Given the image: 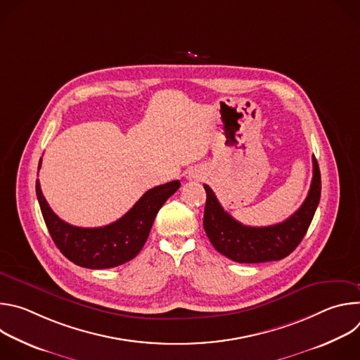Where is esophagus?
Instances as JSON below:
<instances>
[{
	"mask_svg": "<svg viewBox=\"0 0 360 360\" xmlns=\"http://www.w3.org/2000/svg\"><path fill=\"white\" fill-rule=\"evenodd\" d=\"M202 175H203L202 169H193V171L189 174V178H191V179H202Z\"/></svg>",
	"mask_w": 360,
	"mask_h": 360,
	"instance_id": "34e87169",
	"label": "esophagus"
}]
</instances>
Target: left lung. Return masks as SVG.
Masks as SVG:
<instances>
[{"instance_id": "1", "label": "left lung", "mask_w": 360, "mask_h": 360, "mask_svg": "<svg viewBox=\"0 0 360 360\" xmlns=\"http://www.w3.org/2000/svg\"><path fill=\"white\" fill-rule=\"evenodd\" d=\"M312 161L314 178L304 202L286 221L271 226L242 225L221 207L214 191L203 185L207 191L203 228L214 248L239 264L279 261L292 253L309 228L321 199V171L315 157Z\"/></svg>"}]
</instances>
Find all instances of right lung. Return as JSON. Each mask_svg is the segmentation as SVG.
Masks as SVG:
<instances>
[{
  "label": "right lung",
  "instance_id": "obj_1",
  "mask_svg": "<svg viewBox=\"0 0 360 360\" xmlns=\"http://www.w3.org/2000/svg\"><path fill=\"white\" fill-rule=\"evenodd\" d=\"M39 167L41 160L38 169ZM179 186V181H172L146 191L114 224L101 228H79L64 222L54 214L41 192L39 181L35 182L39 208L51 238L65 258L88 269L115 268L134 259L145 245L158 211Z\"/></svg>",
  "mask_w": 360,
  "mask_h": 360
}]
</instances>
